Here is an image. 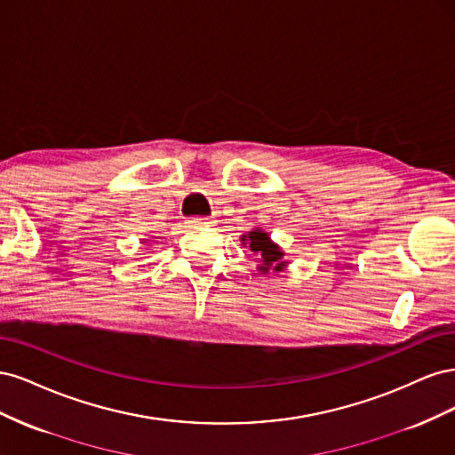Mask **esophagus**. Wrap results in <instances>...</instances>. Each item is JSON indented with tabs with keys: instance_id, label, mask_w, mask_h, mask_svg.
I'll return each instance as SVG.
<instances>
[{
	"instance_id": "34e87169",
	"label": "esophagus",
	"mask_w": 455,
	"mask_h": 455,
	"mask_svg": "<svg viewBox=\"0 0 455 455\" xmlns=\"http://www.w3.org/2000/svg\"><path fill=\"white\" fill-rule=\"evenodd\" d=\"M188 224H189V228H201V226H206L211 222H209V218H206V216H194V218L188 220Z\"/></svg>"
}]
</instances>
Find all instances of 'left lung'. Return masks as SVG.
I'll list each match as a JSON object with an SVG mask.
<instances>
[{
  "label": "left lung",
  "instance_id": "obj_1",
  "mask_svg": "<svg viewBox=\"0 0 455 455\" xmlns=\"http://www.w3.org/2000/svg\"><path fill=\"white\" fill-rule=\"evenodd\" d=\"M243 241H249L252 252H259L261 254V266H258L259 271H264V273H267L269 269L281 271L284 267L286 261H281L283 252L279 251L277 244H273L269 241L267 233L259 231V229H254V231L249 233V235H243Z\"/></svg>",
  "mask_w": 455,
  "mask_h": 455
}]
</instances>
